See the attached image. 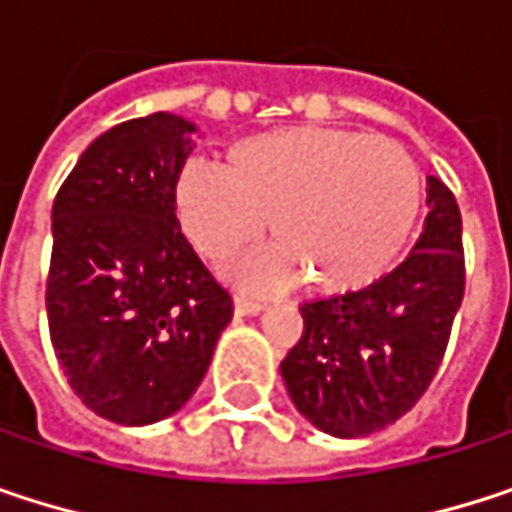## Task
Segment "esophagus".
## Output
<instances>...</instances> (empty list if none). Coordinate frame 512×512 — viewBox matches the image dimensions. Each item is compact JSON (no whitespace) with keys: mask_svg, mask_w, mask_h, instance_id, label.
<instances>
[{"mask_svg":"<svg viewBox=\"0 0 512 512\" xmlns=\"http://www.w3.org/2000/svg\"><path fill=\"white\" fill-rule=\"evenodd\" d=\"M263 311V305L255 302V299H249V296H234V314L237 317H255Z\"/></svg>","mask_w":512,"mask_h":512,"instance_id":"34e87169","label":"esophagus"}]
</instances>
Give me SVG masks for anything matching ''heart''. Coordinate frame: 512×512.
Masks as SVG:
<instances>
[{"instance_id": "b5f03b06", "label": "heart", "mask_w": 512, "mask_h": 512, "mask_svg": "<svg viewBox=\"0 0 512 512\" xmlns=\"http://www.w3.org/2000/svg\"><path fill=\"white\" fill-rule=\"evenodd\" d=\"M171 207L207 263H225L269 222L275 243L231 272L243 287L272 293L308 278L311 290L338 296L379 281L400 260L421 213V171L382 136L287 127L237 142L228 168L186 159Z\"/></svg>"}]
</instances>
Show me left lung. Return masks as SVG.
<instances>
[{
	"label": "left lung",
	"mask_w": 512,
	"mask_h": 512,
	"mask_svg": "<svg viewBox=\"0 0 512 512\" xmlns=\"http://www.w3.org/2000/svg\"><path fill=\"white\" fill-rule=\"evenodd\" d=\"M427 219L412 255L379 281L299 305L305 332L281 361L293 406L338 439L403 418L430 388L465 293L462 216L427 177Z\"/></svg>",
	"instance_id": "1"
}]
</instances>
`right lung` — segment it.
<instances>
[{
    "mask_svg": "<svg viewBox=\"0 0 512 512\" xmlns=\"http://www.w3.org/2000/svg\"><path fill=\"white\" fill-rule=\"evenodd\" d=\"M192 133L171 112L106 130L52 204V350L73 394L124 427L162 421L195 394L234 314L171 207Z\"/></svg>",
    "mask_w": 512,
    "mask_h": 512,
    "instance_id": "add662e5",
    "label": "right lung"
}]
</instances>
